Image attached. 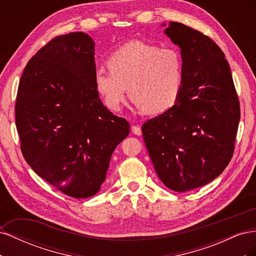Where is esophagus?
Segmentation results:
<instances>
[{"label":"esophagus","instance_id":"34e87169","mask_svg":"<svg viewBox=\"0 0 256 256\" xmlns=\"http://www.w3.org/2000/svg\"><path fill=\"white\" fill-rule=\"evenodd\" d=\"M131 131L132 134H134L136 136H141L142 134V129L140 126H132L131 127Z\"/></svg>","mask_w":256,"mask_h":256}]
</instances>
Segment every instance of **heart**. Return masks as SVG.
Segmentation results:
<instances>
[{"label":"heart","mask_w":256,"mask_h":256,"mask_svg":"<svg viewBox=\"0 0 256 256\" xmlns=\"http://www.w3.org/2000/svg\"><path fill=\"white\" fill-rule=\"evenodd\" d=\"M106 65L109 69H96L94 83L110 110L120 109L127 88L134 104L148 114L170 110L180 98L184 68L174 48L132 40L116 49Z\"/></svg>","instance_id":"b5f03b06"}]
</instances>
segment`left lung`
<instances>
[{
	"label": "left lung",
	"mask_w": 256,
	"mask_h": 256,
	"mask_svg": "<svg viewBox=\"0 0 256 256\" xmlns=\"http://www.w3.org/2000/svg\"><path fill=\"white\" fill-rule=\"evenodd\" d=\"M164 33L180 48L182 90L171 109L144 122L142 132L160 180L186 192L212 182L230 164L240 104L218 44L180 22H170Z\"/></svg>",
	"instance_id": "obj_1"
}]
</instances>
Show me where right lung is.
I'll return each mask as SVG.
<instances>
[{
	"label": "right lung",
	"instance_id": "right-lung-1",
	"mask_svg": "<svg viewBox=\"0 0 256 256\" xmlns=\"http://www.w3.org/2000/svg\"><path fill=\"white\" fill-rule=\"evenodd\" d=\"M95 42L56 36L28 60L17 92L21 152L34 172L64 194L95 196L129 122L102 104L94 83Z\"/></svg>",
	"mask_w": 256,
	"mask_h": 256
}]
</instances>
